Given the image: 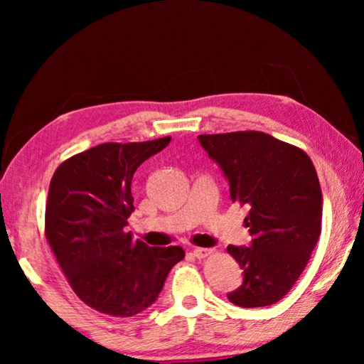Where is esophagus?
I'll return each instance as SVG.
<instances>
[{"mask_svg": "<svg viewBox=\"0 0 364 364\" xmlns=\"http://www.w3.org/2000/svg\"><path fill=\"white\" fill-rule=\"evenodd\" d=\"M213 249H200V247H196V249H193V255L196 257V258H207V257H210L212 254H213Z\"/></svg>", "mask_w": 364, "mask_h": 364, "instance_id": "1", "label": "esophagus"}]
</instances>
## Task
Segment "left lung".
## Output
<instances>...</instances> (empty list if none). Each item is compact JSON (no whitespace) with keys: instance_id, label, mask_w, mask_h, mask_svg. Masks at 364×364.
<instances>
[{"instance_id":"obj_1","label":"left lung","mask_w":364,"mask_h":364,"mask_svg":"<svg viewBox=\"0 0 364 364\" xmlns=\"http://www.w3.org/2000/svg\"><path fill=\"white\" fill-rule=\"evenodd\" d=\"M230 180L232 202L249 205L250 247L228 245L244 282L228 294L234 305L279 301L304 273L321 234L323 194L311 159L300 147L263 132L199 134Z\"/></svg>"}]
</instances>
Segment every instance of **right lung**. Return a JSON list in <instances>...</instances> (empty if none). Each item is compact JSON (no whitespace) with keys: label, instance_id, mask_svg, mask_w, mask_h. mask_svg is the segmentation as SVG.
Returning a JSON list of instances; mask_svg holds the SVG:
<instances>
[{"label":"right lung","instance_id":"obj_1","mask_svg":"<svg viewBox=\"0 0 364 364\" xmlns=\"http://www.w3.org/2000/svg\"><path fill=\"white\" fill-rule=\"evenodd\" d=\"M170 139L102 143L64 160L49 183V247L77 297L104 315L130 318L146 310L184 258L180 245L149 247L125 231L134 210V171Z\"/></svg>","mask_w":364,"mask_h":364}]
</instances>
